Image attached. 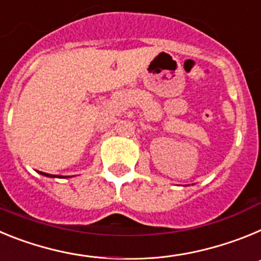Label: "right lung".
I'll return each mask as SVG.
<instances>
[{"label": "right lung", "instance_id": "right-lung-1", "mask_svg": "<svg viewBox=\"0 0 261 261\" xmlns=\"http://www.w3.org/2000/svg\"><path fill=\"white\" fill-rule=\"evenodd\" d=\"M40 174H43V175H45V176H52V175H49V174H45V172H40Z\"/></svg>", "mask_w": 261, "mask_h": 261}]
</instances>
